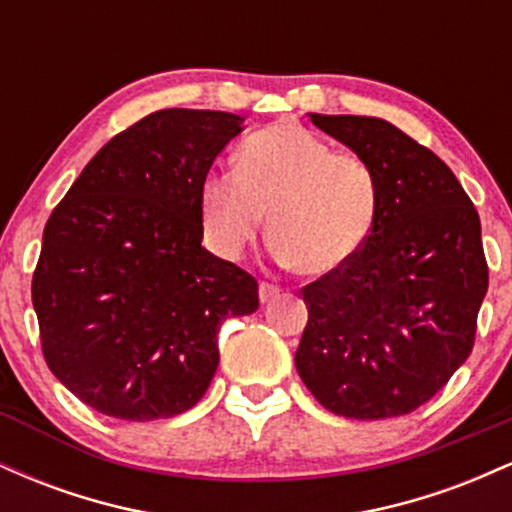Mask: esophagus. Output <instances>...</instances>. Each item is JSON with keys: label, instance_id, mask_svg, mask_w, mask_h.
Masks as SVG:
<instances>
[{"label": "esophagus", "instance_id": "esophagus-1", "mask_svg": "<svg viewBox=\"0 0 512 512\" xmlns=\"http://www.w3.org/2000/svg\"><path fill=\"white\" fill-rule=\"evenodd\" d=\"M279 286H274V284H269V281H262L260 284V301L262 303H269V301H274L276 296H279Z\"/></svg>", "mask_w": 512, "mask_h": 512}]
</instances>
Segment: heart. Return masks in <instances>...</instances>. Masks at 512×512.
Returning a JSON list of instances; mask_svg holds the SVG:
<instances>
[{
	"label": "heart",
	"mask_w": 512,
	"mask_h": 512,
	"mask_svg": "<svg viewBox=\"0 0 512 512\" xmlns=\"http://www.w3.org/2000/svg\"><path fill=\"white\" fill-rule=\"evenodd\" d=\"M199 207L219 255L238 257L269 214L276 257L301 274L325 276L366 245L378 221L380 182L363 156L334 151L296 122H279L240 144L236 170L204 175Z\"/></svg>",
	"instance_id": "1"
}]
</instances>
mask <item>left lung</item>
Segmentation results:
<instances>
[{
	"mask_svg": "<svg viewBox=\"0 0 512 512\" xmlns=\"http://www.w3.org/2000/svg\"><path fill=\"white\" fill-rule=\"evenodd\" d=\"M310 120L373 166L380 209L354 260L303 289L298 375L337 416L409 414L472 354L489 289L479 214L452 170L390 122Z\"/></svg>",
	"mask_w": 512,
	"mask_h": 512,
	"instance_id": "8db88e82",
	"label": "left lung"
}]
</instances>
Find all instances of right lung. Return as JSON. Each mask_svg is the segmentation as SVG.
Masks as SVG:
<instances>
[{
    "label": "right lung",
    "instance_id": "obj_1",
    "mask_svg": "<svg viewBox=\"0 0 512 512\" xmlns=\"http://www.w3.org/2000/svg\"><path fill=\"white\" fill-rule=\"evenodd\" d=\"M243 117L168 108L115 134L50 214L33 272L43 356L81 402L125 421L204 397L221 322L257 281L202 248L199 187Z\"/></svg>",
    "mask_w": 512,
    "mask_h": 512
}]
</instances>
